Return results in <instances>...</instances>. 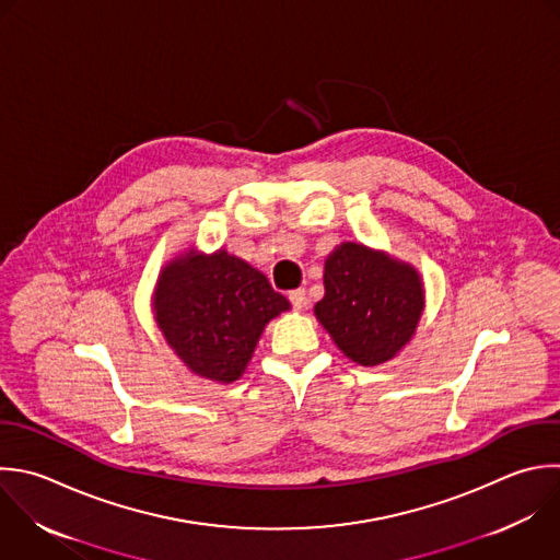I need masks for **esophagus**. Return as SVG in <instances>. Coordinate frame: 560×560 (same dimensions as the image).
I'll list each match as a JSON object with an SVG mask.
<instances>
[{
	"label": "esophagus",
	"mask_w": 560,
	"mask_h": 560,
	"mask_svg": "<svg viewBox=\"0 0 560 560\" xmlns=\"http://www.w3.org/2000/svg\"><path fill=\"white\" fill-rule=\"evenodd\" d=\"M289 302L295 311H302L306 306V291L304 289H295L289 293Z\"/></svg>",
	"instance_id": "34e87169"
}]
</instances>
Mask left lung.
I'll return each mask as SVG.
<instances>
[{"label": "left lung", "mask_w": 560, "mask_h": 560, "mask_svg": "<svg viewBox=\"0 0 560 560\" xmlns=\"http://www.w3.org/2000/svg\"><path fill=\"white\" fill-rule=\"evenodd\" d=\"M324 287L315 315L359 365L389 361L411 339L424 308L413 267L359 243H343L328 256Z\"/></svg>", "instance_id": "1"}]
</instances>
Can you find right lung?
<instances>
[{
    "instance_id": "1",
    "label": "right lung",
    "mask_w": 560,
    "mask_h": 560,
    "mask_svg": "<svg viewBox=\"0 0 560 560\" xmlns=\"http://www.w3.org/2000/svg\"><path fill=\"white\" fill-rule=\"evenodd\" d=\"M155 319L195 372L212 381H236L269 319L289 311L267 278L228 252L188 254L171 262L155 289Z\"/></svg>"
}]
</instances>
